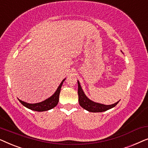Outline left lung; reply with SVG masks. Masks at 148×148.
<instances>
[{"instance_id":"8db88e82","label":"left lung","mask_w":148,"mask_h":148,"mask_svg":"<svg viewBox=\"0 0 148 148\" xmlns=\"http://www.w3.org/2000/svg\"><path fill=\"white\" fill-rule=\"evenodd\" d=\"M78 84V96H79V105L84 108L85 110L89 111V112H104L109 110V109L114 108L116 105L119 102H117L114 104H112L111 105H105L102 104H100V103H97L93 102L89 99L88 97L86 96L84 94V91H83L82 87L80 86L79 82L77 81Z\"/></svg>"}]
</instances>
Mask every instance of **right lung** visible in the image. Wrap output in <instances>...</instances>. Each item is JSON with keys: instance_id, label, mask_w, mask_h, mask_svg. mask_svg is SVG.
I'll use <instances>...</instances> for the list:
<instances>
[{"instance_id": "1", "label": "right lung", "mask_w": 148, "mask_h": 148, "mask_svg": "<svg viewBox=\"0 0 148 148\" xmlns=\"http://www.w3.org/2000/svg\"><path fill=\"white\" fill-rule=\"evenodd\" d=\"M64 80H65V79H64L62 81V82L60 83L59 86L58 87L57 90H56V92H54V94L52 95V96H50V98L46 99V100L44 101H42L41 102L36 103V104H29V103L23 102V101L19 100V99H18V100H19V102H21L24 106L30 109V110L38 111V112H43V111L49 110L50 109L54 108V107L58 104V100H59V94L60 92V89H61L62 85L63 84Z\"/></svg>"}]
</instances>
